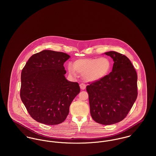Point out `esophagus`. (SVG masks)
<instances>
[{
    "mask_svg": "<svg viewBox=\"0 0 156 156\" xmlns=\"http://www.w3.org/2000/svg\"><path fill=\"white\" fill-rule=\"evenodd\" d=\"M80 87L81 89H85L86 88V85L84 83H82L80 84Z\"/></svg>",
    "mask_w": 156,
    "mask_h": 156,
    "instance_id": "esophagus-1",
    "label": "esophagus"
}]
</instances>
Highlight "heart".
<instances>
[{
  "mask_svg": "<svg viewBox=\"0 0 156 156\" xmlns=\"http://www.w3.org/2000/svg\"><path fill=\"white\" fill-rule=\"evenodd\" d=\"M112 64L109 58H83L76 61L74 65L68 66L69 72L76 76V71L83 76L88 82L100 80L106 76L111 71Z\"/></svg>",
  "mask_w": 156,
  "mask_h": 156,
  "instance_id": "heart-1",
  "label": "heart"
}]
</instances>
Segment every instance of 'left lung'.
Listing matches in <instances>:
<instances>
[{"label":"left lung","instance_id":"left-lung-1","mask_svg":"<svg viewBox=\"0 0 156 156\" xmlns=\"http://www.w3.org/2000/svg\"><path fill=\"white\" fill-rule=\"evenodd\" d=\"M114 63L111 72L102 79L89 83L90 113L92 119L103 125L116 124L127 115L137 97L136 69L125 55L108 51Z\"/></svg>","mask_w":156,"mask_h":156}]
</instances>
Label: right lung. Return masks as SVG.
<instances>
[{
  "label": "right lung",
  "instance_id": "obj_1",
  "mask_svg": "<svg viewBox=\"0 0 156 156\" xmlns=\"http://www.w3.org/2000/svg\"><path fill=\"white\" fill-rule=\"evenodd\" d=\"M65 53L45 50L33 55L23 68L20 98L30 116L38 122L56 125L64 122L69 106L80 92L77 82L65 77Z\"/></svg>",
  "mask_w": 156,
  "mask_h": 156
}]
</instances>
